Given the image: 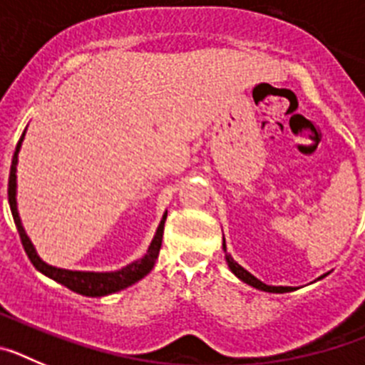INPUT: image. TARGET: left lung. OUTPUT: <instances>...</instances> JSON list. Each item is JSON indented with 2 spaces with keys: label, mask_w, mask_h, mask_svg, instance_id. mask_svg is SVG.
Wrapping results in <instances>:
<instances>
[{
  "label": "left lung",
  "mask_w": 365,
  "mask_h": 365,
  "mask_svg": "<svg viewBox=\"0 0 365 365\" xmlns=\"http://www.w3.org/2000/svg\"><path fill=\"white\" fill-rule=\"evenodd\" d=\"M222 250L227 252V245H225V240H222ZM227 263H228V267H230L232 272H234L235 276H237V278L241 279V282L248 283V285L254 287V289H259V291H265V292H279V294H282V292H291L292 291V287L265 285V283H263V282H259V279H257V278H254L252 274L248 272V270H245L243 267L237 265V263H235V261L232 259L230 256H228V254H227ZM322 278H324V276H322Z\"/></svg>",
  "instance_id": "8db88e82"
}]
</instances>
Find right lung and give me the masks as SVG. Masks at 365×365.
<instances>
[{
    "label": "right lung",
    "instance_id": "1",
    "mask_svg": "<svg viewBox=\"0 0 365 365\" xmlns=\"http://www.w3.org/2000/svg\"><path fill=\"white\" fill-rule=\"evenodd\" d=\"M27 130V128H25ZM25 137V131L19 138L18 146H16L14 157H12L11 164V173H9V205H11L12 217H14L16 228H18L19 240L24 245L25 252H27L29 259L41 274H45L47 278L54 279V282L62 283L63 287L71 289L73 292H78L82 296H91V298H98V296H108L113 292L122 291L125 287L133 285L138 279H143L146 274H150V270L153 269L155 261L159 257L160 245H163V232H164V221H166V215H163V221H160L159 228H157V234H155L153 241H151L148 252L144 254V257H140L138 261H133L131 265L124 267L120 270H115V272H80V270H66V269H56V267L47 265L45 261L40 259V256L36 254L34 247H32L31 240L25 234L24 227H21V221H19L18 208H16V164H18V151L21 148V140Z\"/></svg>",
    "mask_w": 365,
    "mask_h": 365
}]
</instances>
